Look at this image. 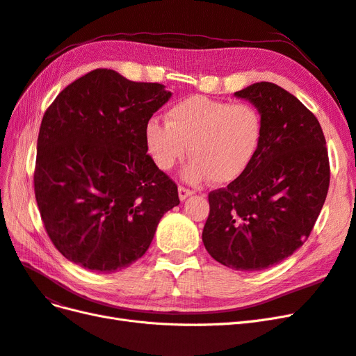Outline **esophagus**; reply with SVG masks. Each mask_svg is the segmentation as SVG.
<instances>
[{
	"mask_svg": "<svg viewBox=\"0 0 356 356\" xmlns=\"http://www.w3.org/2000/svg\"><path fill=\"white\" fill-rule=\"evenodd\" d=\"M193 195V191L191 190H188V188H186V187H182V186H179L178 187V196H179V200H186L187 197H190Z\"/></svg>",
	"mask_w": 356,
	"mask_h": 356,
	"instance_id": "obj_1",
	"label": "esophagus"
}]
</instances>
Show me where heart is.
<instances>
[{
    "label": "heart",
    "mask_w": 356,
    "mask_h": 356,
    "mask_svg": "<svg viewBox=\"0 0 356 356\" xmlns=\"http://www.w3.org/2000/svg\"><path fill=\"white\" fill-rule=\"evenodd\" d=\"M264 136L263 115L251 104H230L193 95L170 106L166 122L145 123L148 156L160 170H169L186 154L191 159L182 178L191 184L212 179L230 184L251 168Z\"/></svg>",
    "instance_id": "1"
}]
</instances>
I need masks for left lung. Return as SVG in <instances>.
I'll list each match as a JSON object with an SVG mask.
<instances>
[{"mask_svg":"<svg viewBox=\"0 0 356 356\" xmlns=\"http://www.w3.org/2000/svg\"><path fill=\"white\" fill-rule=\"evenodd\" d=\"M263 115V144L254 163L227 188L209 193L202 241L225 267L257 272L293 255L324 207L330 163L318 118L273 83L236 92Z\"/></svg>","mask_w":356,"mask_h":356,"instance_id":"1","label":"left lung"}]
</instances>
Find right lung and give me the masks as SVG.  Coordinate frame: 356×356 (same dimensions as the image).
<instances>
[{
	"label": "right lung",
	"mask_w": 356,
	"mask_h": 356,
	"mask_svg": "<svg viewBox=\"0 0 356 356\" xmlns=\"http://www.w3.org/2000/svg\"><path fill=\"white\" fill-rule=\"evenodd\" d=\"M172 93L113 70L67 86L41 120L34 190L56 250L111 273L141 258L178 188L147 154L144 127Z\"/></svg>",
	"instance_id": "obj_1"
}]
</instances>
